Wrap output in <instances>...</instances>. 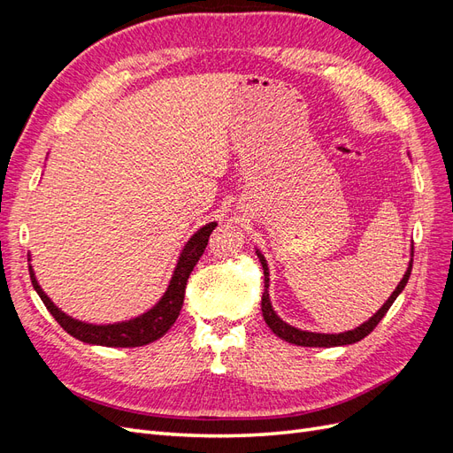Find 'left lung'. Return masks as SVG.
I'll return each mask as SVG.
<instances>
[{
  "instance_id": "1",
  "label": "left lung",
  "mask_w": 453,
  "mask_h": 453,
  "mask_svg": "<svg viewBox=\"0 0 453 453\" xmlns=\"http://www.w3.org/2000/svg\"><path fill=\"white\" fill-rule=\"evenodd\" d=\"M257 257L260 260V265H263V270H265V293H263V303H260V306H263V318L266 321V325L272 328V333L280 336L281 340L289 342V344H295V346H304V348H333V346H346V344H355V342L363 340L365 336H368L370 333L374 331L376 325L381 321L383 315L388 313V310L391 308V304L395 303V298L399 296L403 293V289L408 283V278H410V272H412V260H410V266L404 273V278L401 280V283L396 285V289L393 291V295L389 296V300L386 304H383L372 318H370L366 323H363L361 326L353 328V331H348V333H340V334H319V333H306V331H300V328H295L291 325H287L285 321H281L276 311L272 310V304H270V296H268V265L265 257L260 255L257 251Z\"/></svg>"
}]
</instances>
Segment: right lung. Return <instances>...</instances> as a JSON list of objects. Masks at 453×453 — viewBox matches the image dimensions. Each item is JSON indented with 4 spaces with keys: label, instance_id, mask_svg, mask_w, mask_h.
Masks as SVG:
<instances>
[{
    "label": "right lung",
    "instance_id": "right-lung-1",
    "mask_svg": "<svg viewBox=\"0 0 453 453\" xmlns=\"http://www.w3.org/2000/svg\"><path fill=\"white\" fill-rule=\"evenodd\" d=\"M215 226H217L215 223L202 226L196 234L187 242L185 250L180 257V263H177V268L173 272V278L168 285V291L164 293L160 303L153 310H149L147 313L140 315V318H135L132 321L115 323V325H88L83 321L72 319L70 315H65L64 311H60L57 306H54L50 303V298L41 291V287L35 281L34 270L30 266L32 285L37 291V295L41 296V300H43L47 310L52 313V318L57 319L64 331L67 334H72L73 338L87 342V344H98V346H109V348L145 346L166 334L172 328V325L175 323L177 315H180L183 306L185 287H187L190 272H193V268L200 260Z\"/></svg>",
    "mask_w": 453,
    "mask_h": 453
}]
</instances>
